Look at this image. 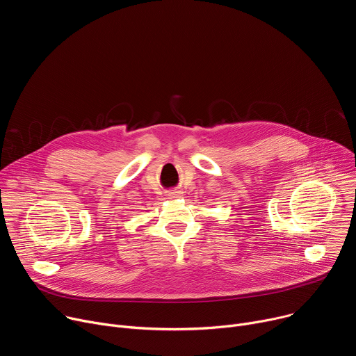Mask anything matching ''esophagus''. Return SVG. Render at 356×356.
Here are the masks:
<instances>
[{
    "label": "esophagus",
    "instance_id": "34e87169",
    "mask_svg": "<svg viewBox=\"0 0 356 356\" xmlns=\"http://www.w3.org/2000/svg\"><path fill=\"white\" fill-rule=\"evenodd\" d=\"M169 195L172 197V198H176V197H179L180 195V191H176V190H172L170 193H169Z\"/></svg>",
    "mask_w": 356,
    "mask_h": 356
}]
</instances>
